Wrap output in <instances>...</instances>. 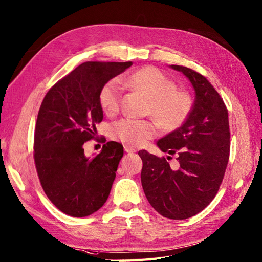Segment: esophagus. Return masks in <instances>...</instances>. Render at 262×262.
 Wrapping results in <instances>:
<instances>
[{
  "label": "esophagus",
  "instance_id": "1",
  "mask_svg": "<svg viewBox=\"0 0 262 262\" xmlns=\"http://www.w3.org/2000/svg\"><path fill=\"white\" fill-rule=\"evenodd\" d=\"M124 151L127 154H135L136 152L135 149L131 148V147H127V146H124Z\"/></svg>",
  "mask_w": 262,
  "mask_h": 262
}]
</instances>
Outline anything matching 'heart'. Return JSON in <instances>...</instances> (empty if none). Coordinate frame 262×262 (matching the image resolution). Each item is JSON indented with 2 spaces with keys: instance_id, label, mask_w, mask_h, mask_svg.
Listing matches in <instances>:
<instances>
[{
  "instance_id": "heart-1",
  "label": "heart",
  "mask_w": 262,
  "mask_h": 262,
  "mask_svg": "<svg viewBox=\"0 0 262 262\" xmlns=\"http://www.w3.org/2000/svg\"><path fill=\"white\" fill-rule=\"evenodd\" d=\"M132 89L149 98L147 113L162 129L173 130L188 118L193 101L188 93L176 90V84L156 67H142L126 78ZM122 90L118 80H110L101 89L100 105L108 115L119 111ZM112 137L127 147H141L157 136V124L149 120L123 119L112 125Z\"/></svg>"
}]
</instances>
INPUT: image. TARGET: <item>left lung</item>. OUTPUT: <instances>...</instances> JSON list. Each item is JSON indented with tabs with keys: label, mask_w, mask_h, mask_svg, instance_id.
<instances>
[{
	"label": "left lung",
	"mask_w": 262,
	"mask_h": 262,
	"mask_svg": "<svg viewBox=\"0 0 262 262\" xmlns=\"http://www.w3.org/2000/svg\"><path fill=\"white\" fill-rule=\"evenodd\" d=\"M169 67L183 73L195 91L188 118L157 141L162 152L178 155L179 168L171 169L166 158L146 150L138 155L143 164L142 188L150 205L167 219L185 220L204 210L222 183L230 156L229 114L204 76L184 66Z\"/></svg>",
	"instance_id": "8db88e82"
}]
</instances>
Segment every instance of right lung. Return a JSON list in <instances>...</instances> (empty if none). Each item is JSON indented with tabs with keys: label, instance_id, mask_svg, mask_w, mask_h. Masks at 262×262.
<instances>
[{
	"label": "right lung",
	"instance_id": "1",
	"mask_svg": "<svg viewBox=\"0 0 262 262\" xmlns=\"http://www.w3.org/2000/svg\"><path fill=\"white\" fill-rule=\"evenodd\" d=\"M132 65L86 61L57 82L46 94L34 130V162L46 195L58 210L84 217L104 205L123 157L115 141L101 152L84 154V143L94 138L103 120L101 89Z\"/></svg>",
	"mask_w": 262,
	"mask_h": 262
}]
</instances>
